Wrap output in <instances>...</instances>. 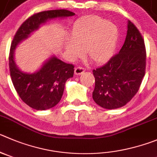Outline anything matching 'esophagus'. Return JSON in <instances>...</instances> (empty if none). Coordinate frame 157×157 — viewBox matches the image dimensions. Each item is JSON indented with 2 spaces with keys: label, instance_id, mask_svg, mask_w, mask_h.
<instances>
[{
  "label": "esophagus",
  "instance_id": "1",
  "mask_svg": "<svg viewBox=\"0 0 157 157\" xmlns=\"http://www.w3.org/2000/svg\"><path fill=\"white\" fill-rule=\"evenodd\" d=\"M83 72H84V69L80 67H76L75 70H74V73H75L76 75H80V74H83Z\"/></svg>",
  "mask_w": 157,
  "mask_h": 157
}]
</instances>
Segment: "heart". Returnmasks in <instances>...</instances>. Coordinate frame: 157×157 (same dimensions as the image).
<instances>
[{
    "label": "heart",
    "instance_id": "1",
    "mask_svg": "<svg viewBox=\"0 0 157 157\" xmlns=\"http://www.w3.org/2000/svg\"><path fill=\"white\" fill-rule=\"evenodd\" d=\"M72 39L65 43V49L71 59L86 56L95 63L108 60L116 47L118 30L115 24L98 16H90L77 21L72 29Z\"/></svg>",
    "mask_w": 157,
    "mask_h": 157
}]
</instances>
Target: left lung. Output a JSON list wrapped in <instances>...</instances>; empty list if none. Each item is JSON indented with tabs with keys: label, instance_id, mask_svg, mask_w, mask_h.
Instances as JSON below:
<instances>
[{
	"label": "left lung",
	"instance_id": "left-lung-1",
	"mask_svg": "<svg viewBox=\"0 0 157 157\" xmlns=\"http://www.w3.org/2000/svg\"><path fill=\"white\" fill-rule=\"evenodd\" d=\"M146 59L144 40L134 24L128 21L126 38L119 53L93 70L95 103L106 109H115L130 101L145 75Z\"/></svg>",
	"mask_w": 157,
	"mask_h": 157
}]
</instances>
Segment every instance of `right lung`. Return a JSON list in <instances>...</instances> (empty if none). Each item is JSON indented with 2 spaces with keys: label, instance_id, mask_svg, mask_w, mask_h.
<instances>
[{
  "label": "right lung",
  "instance_id": "1",
  "mask_svg": "<svg viewBox=\"0 0 157 157\" xmlns=\"http://www.w3.org/2000/svg\"><path fill=\"white\" fill-rule=\"evenodd\" d=\"M75 14L67 10L42 11L31 16L20 26L11 45L9 68L13 85L21 100L36 110L53 108L61 100L65 84L74 77V67L52 55L34 73L22 71L17 66L14 52L17 45L30 37L42 25L50 20L67 18Z\"/></svg>",
  "mask_w": 157,
  "mask_h": 157
}]
</instances>
